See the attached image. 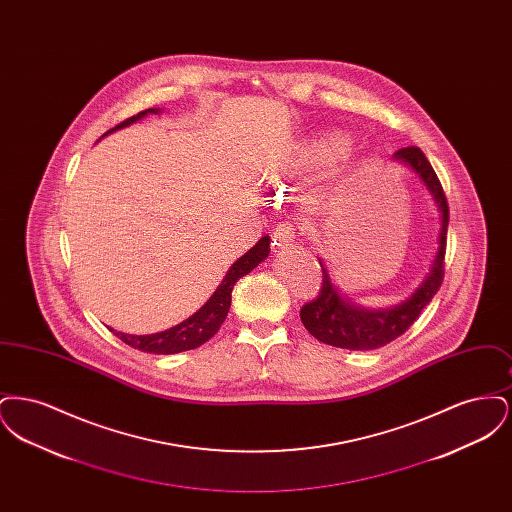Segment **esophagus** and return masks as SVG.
I'll return each instance as SVG.
<instances>
[{"mask_svg":"<svg viewBox=\"0 0 512 512\" xmlns=\"http://www.w3.org/2000/svg\"><path fill=\"white\" fill-rule=\"evenodd\" d=\"M295 236H297V232H295L292 222H282L272 232V245H276V247L290 245L295 240Z\"/></svg>","mask_w":512,"mask_h":512,"instance_id":"esophagus-1","label":"esophagus"}]
</instances>
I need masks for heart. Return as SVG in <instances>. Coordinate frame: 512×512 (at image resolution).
Instances as JSON below:
<instances>
[{
  "instance_id": "1",
  "label": "heart",
  "mask_w": 512,
  "mask_h": 512,
  "mask_svg": "<svg viewBox=\"0 0 512 512\" xmlns=\"http://www.w3.org/2000/svg\"><path fill=\"white\" fill-rule=\"evenodd\" d=\"M343 151H345V142L340 136L322 134L307 144L303 151V161L307 165H324L343 155Z\"/></svg>"
}]
</instances>
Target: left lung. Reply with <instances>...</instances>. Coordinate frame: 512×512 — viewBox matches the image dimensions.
Here are the masks:
<instances>
[{"mask_svg":"<svg viewBox=\"0 0 512 512\" xmlns=\"http://www.w3.org/2000/svg\"><path fill=\"white\" fill-rule=\"evenodd\" d=\"M393 159L413 169L418 178L424 182L428 192L434 197L441 215L439 228V247L434 257L430 272L416 288V292L390 309H363L345 299L334 282L330 280L328 268L318 259L322 268V288L317 299L301 307V322L311 336L318 341L351 349V351H370L384 347L386 343L405 334L414 320L420 317L422 309L434 299L443 282V259H445V242H447V224H449V207L439 184L438 174L432 169L430 161L420 147H401L393 153Z\"/></svg>","mask_w":512,"mask_h":512,"instance_id":"obj_1","label":"left lung"}]
</instances>
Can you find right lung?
<instances>
[{"label":"right lung","instance_id":"add662e5","mask_svg":"<svg viewBox=\"0 0 512 512\" xmlns=\"http://www.w3.org/2000/svg\"><path fill=\"white\" fill-rule=\"evenodd\" d=\"M149 113H159V109H146L140 111L138 115L122 121L115 128L107 130L103 136L121 130L124 126L132 124V122L144 119ZM101 136V138H103ZM270 253V238L265 236L261 238L257 244L253 245L244 257H240L230 270L226 272V276L222 278L219 288L215 293L207 299V303L194 313L192 317L186 318L184 322L172 326L165 332H157V334H147V336H132V334H124V332H115L117 338H121L126 345L140 349L144 353H155V355H172V353H182L188 349H195L199 345H203L205 341L211 340L217 332H219L224 318L230 311V303H232V290L236 286V282L249 274L253 268L259 263H263Z\"/></svg>","mask_w":512,"mask_h":512}]
</instances>
